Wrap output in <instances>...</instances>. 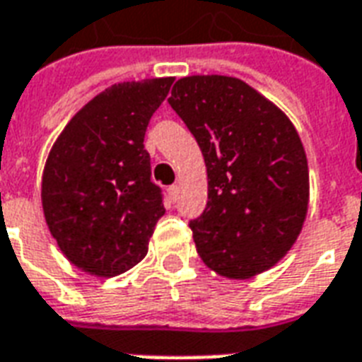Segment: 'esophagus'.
Wrapping results in <instances>:
<instances>
[{
    "label": "esophagus",
    "instance_id": "1",
    "mask_svg": "<svg viewBox=\"0 0 362 362\" xmlns=\"http://www.w3.org/2000/svg\"><path fill=\"white\" fill-rule=\"evenodd\" d=\"M167 192H169L170 201H173V203H176V199H178V193H180V187H178V186H170L169 189H167Z\"/></svg>",
    "mask_w": 362,
    "mask_h": 362
}]
</instances>
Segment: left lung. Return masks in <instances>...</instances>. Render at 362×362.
I'll use <instances>...</instances> for the list:
<instances>
[{
	"instance_id": "left-lung-1",
	"label": "left lung",
	"mask_w": 362,
	"mask_h": 362,
	"mask_svg": "<svg viewBox=\"0 0 362 362\" xmlns=\"http://www.w3.org/2000/svg\"><path fill=\"white\" fill-rule=\"evenodd\" d=\"M169 103L206 165L209 203L189 223L203 263L229 280L272 269L308 214V159L295 125L235 76H184Z\"/></svg>"
}]
</instances>
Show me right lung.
Wrapping results in <instances>:
<instances>
[{
  "instance_id": "right-lung-1",
  "label": "right lung",
  "mask_w": 362,
  "mask_h": 362,
  "mask_svg": "<svg viewBox=\"0 0 362 362\" xmlns=\"http://www.w3.org/2000/svg\"><path fill=\"white\" fill-rule=\"evenodd\" d=\"M173 82L163 76L112 84L67 122L48 152L45 221L59 252L86 274L112 278L148 253L165 209L142 142Z\"/></svg>"
}]
</instances>
